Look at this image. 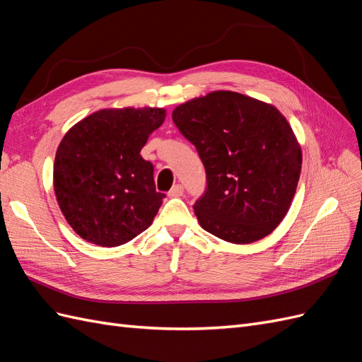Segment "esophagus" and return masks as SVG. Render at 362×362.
Returning <instances> with one entry per match:
<instances>
[{
  "label": "esophagus",
  "mask_w": 362,
  "mask_h": 362,
  "mask_svg": "<svg viewBox=\"0 0 362 362\" xmlns=\"http://www.w3.org/2000/svg\"><path fill=\"white\" fill-rule=\"evenodd\" d=\"M182 193H184V187L181 184H175L173 187L169 190L170 198H180V196H182Z\"/></svg>",
  "instance_id": "1"
}]
</instances>
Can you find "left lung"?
<instances>
[{
	"mask_svg": "<svg viewBox=\"0 0 362 362\" xmlns=\"http://www.w3.org/2000/svg\"><path fill=\"white\" fill-rule=\"evenodd\" d=\"M172 119L205 168L206 187L193 205L201 226L237 245L269 235L286 217L300 177L302 152L287 119L228 90L181 104Z\"/></svg>",
	"mask_w": 362,
	"mask_h": 362,
	"instance_id": "obj_1",
	"label": "left lung"
}]
</instances>
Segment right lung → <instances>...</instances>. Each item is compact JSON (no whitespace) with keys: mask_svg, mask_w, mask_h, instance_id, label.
Returning a JSON list of instances; mask_svg holds the SVG:
<instances>
[{"mask_svg":"<svg viewBox=\"0 0 362 362\" xmlns=\"http://www.w3.org/2000/svg\"><path fill=\"white\" fill-rule=\"evenodd\" d=\"M163 108L100 110L72 127L54 160V190L74 231L100 246H119L152 223L166 194L141 158Z\"/></svg>","mask_w":362,"mask_h":362,"instance_id":"add662e5","label":"right lung"}]
</instances>
